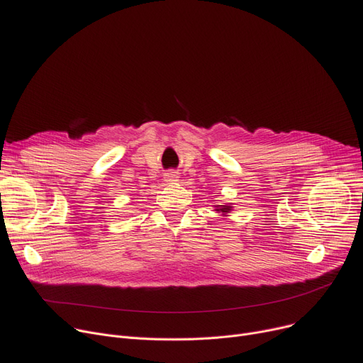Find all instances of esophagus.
Listing matches in <instances>:
<instances>
[{
    "instance_id": "34e87169",
    "label": "esophagus",
    "mask_w": 363,
    "mask_h": 363,
    "mask_svg": "<svg viewBox=\"0 0 363 363\" xmlns=\"http://www.w3.org/2000/svg\"><path fill=\"white\" fill-rule=\"evenodd\" d=\"M178 178H179V175H178V172H175V170H169V172H166V174H164V181L169 182V184L177 182Z\"/></svg>"
}]
</instances>
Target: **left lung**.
<instances>
[{
	"instance_id": "8db88e82",
	"label": "left lung",
	"mask_w": 363,
	"mask_h": 363,
	"mask_svg": "<svg viewBox=\"0 0 363 363\" xmlns=\"http://www.w3.org/2000/svg\"><path fill=\"white\" fill-rule=\"evenodd\" d=\"M216 211H218V212L220 211V212H223V213H225V212H230V211H231V207H230V206H223V207H220V208H216Z\"/></svg>"
}]
</instances>
